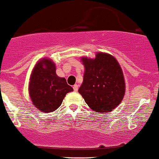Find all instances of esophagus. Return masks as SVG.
Wrapping results in <instances>:
<instances>
[{
    "mask_svg": "<svg viewBox=\"0 0 159 159\" xmlns=\"http://www.w3.org/2000/svg\"><path fill=\"white\" fill-rule=\"evenodd\" d=\"M73 90H74L75 92H77V90H78V85L77 84H75L74 86H73Z\"/></svg>",
    "mask_w": 159,
    "mask_h": 159,
    "instance_id": "1",
    "label": "esophagus"
}]
</instances>
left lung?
Segmentation results:
<instances>
[{
  "instance_id": "1",
  "label": "left lung",
  "mask_w": 159,
  "mask_h": 159,
  "mask_svg": "<svg viewBox=\"0 0 159 159\" xmlns=\"http://www.w3.org/2000/svg\"><path fill=\"white\" fill-rule=\"evenodd\" d=\"M85 67L79 93L88 106L107 114L117 107L125 93L123 71L117 59L107 53L98 52L95 59L82 58Z\"/></svg>"
}]
</instances>
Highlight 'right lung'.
Here are the masks:
<instances>
[{"label":"right lung","mask_w":159,"mask_h":159,"mask_svg":"<svg viewBox=\"0 0 159 159\" xmlns=\"http://www.w3.org/2000/svg\"><path fill=\"white\" fill-rule=\"evenodd\" d=\"M56 64L44 58L36 63L30 76L28 91L33 104L41 112H53L61 106L64 97L73 90L65 78L56 73Z\"/></svg>","instance_id":"add662e5"}]
</instances>
